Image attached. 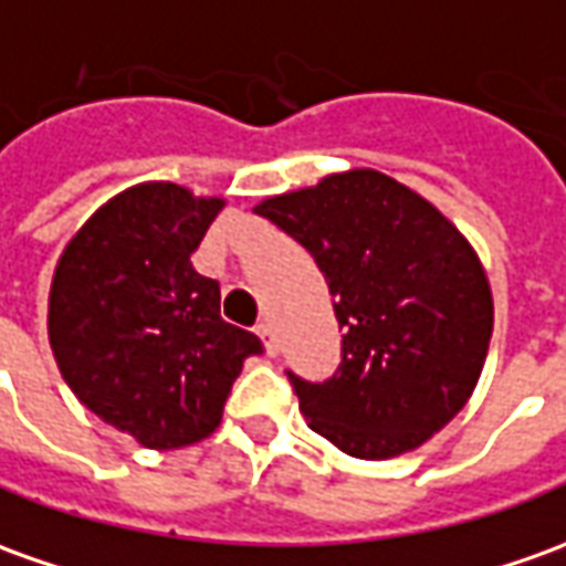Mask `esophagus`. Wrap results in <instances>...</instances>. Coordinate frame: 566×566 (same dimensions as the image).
I'll use <instances>...</instances> for the list:
<instances>
[{"label":"esophagus","instance_id":"obj_1","mask_svg":"<svg viewBox=\"0 0 566 566\" xmlns=\"http://www.w3.org/2000/svg\"><path fill=\"white\" fill-rule=\"evenodd\" d=\"M259 338L264 342V350H268L271 357H276V354H280V338H276L274 326H271V323H261Z\"/></svg>","mask_w":566,"mask_h":566}]
</instances>
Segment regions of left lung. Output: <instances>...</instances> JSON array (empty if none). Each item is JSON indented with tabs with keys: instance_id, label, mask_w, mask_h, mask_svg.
Segmentation results:
<instances>
[{
	"instance_id": "obj_1",
	"label": "left lung",
	"mask_w": 566,
	"mask_h": 566,
	"mask_svg": "<svg viewBox=\"0 0 566 566\" xmlns=\"http://www.w3.org/2000/svg\"><path fill=\"white\" fill-rule=\"evenodd\" d=\"M255 212L305 245L329 283L342 364L326 381L290 373L298 407L354 459H391L469 403L493 335L478 252L416 190L376 169L326 175Z\"/></svg>"
}]
</instances>
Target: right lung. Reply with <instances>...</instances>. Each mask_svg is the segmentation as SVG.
<instances>
[{
	"label": "right lung",
	"instance_id": "add662e5",
	"mask_svg": "<svg viewBox=\"0 0 566 566\" xmlns=\"http://www.w3.org/2000/svg\"><path fill=\"white\" fill-rule=\"evenodd\" d=\"M224 209L171 181L116 193L64 245L49 342L70 391L147 450L209 438L255 333L221 321L216 280L190 255Z\"/></svg>",
	"mask_w": 566,
	"mask_h": 566
}]
</instances>
